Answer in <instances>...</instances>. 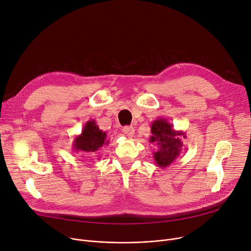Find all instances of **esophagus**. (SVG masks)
I'll return each mask as SVG.
<instances>
[{"mask_svg": "<svg viewBox=\"0 0 251 251\" xmlns=\"http://www.w3.org/2000/svg\"><path fill=\"white\" fill-rule=\"evenodd\" d=\"M122 131H123L124 134H126V136H128L129 138H132L133 136H134V134H135V129H134V127H132V126H126V127H124Z\"/></svg>", "mask_w": 251, "mask_h": 251, "instance_id": "obj_1", "label": "esophagus"}]
</instances>
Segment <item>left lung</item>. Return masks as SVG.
Listing matches in <instances>:
<instances>
[{"mask_svg":"<svg viewBox=\"0 0 251 251\" xmlns=\"http://www.w3.org/2000/svg\"><path fill=\"white\" fill-rule=\"evenodd\" d=\"M151 134L149 141L157 147L153 152L154 160L158 167L165 168L181 153V138H186L185 132L176 131L165 118H158L151 124Z\"/></svg>","mask_w":251,"mask_h":251,"instance_id":"1","label":"left lung"}]
</instances>
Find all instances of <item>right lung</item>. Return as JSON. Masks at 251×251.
I'll use <instances>...</instances> for the list:
<instances>
[{
    "instance_id": "right-lung-1",
    "label": "right lung",
    "mask_w": 251,
    "mask_h": 251,
    "mask_svg": "<svg viewBox=\"0 0 251 251\" xmlns=\"http://www.w3.org/2000/svg\"><path fill=\"white\" fill-rule=\"evenodd\" d=\"M108 143L107 134L99 129L95 120H89L84 125L82 133L75 137L73 149L76 153H93Z\"/></svg>"
}]
</instances>
